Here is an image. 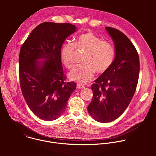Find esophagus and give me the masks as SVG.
<instances>
[{"instance_id": "obj_1", "label": "esophagus", "mask_w": 156, "mask_h": 156, "mask_svg": "<svg viewBox=\"0 0 156 156\" xmlns=\"http://www.w3.org/2000/svg\"><path fill=\"white\" fill-rule=\"evenodd\" d=\"M85 88V87L80 83H77V89H83Z\"/></svg>"}]
</instances>
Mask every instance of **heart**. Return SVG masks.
Here are the masks:
<instances>
[{"mask_svg":"<svg viewBox=\"0 0 156 156\" xmlns=\"http://www.w3.org/2000/svg\"><path fill=\"white\" fill-rule=\"evenodd\" d=\"M76 50L85 51L82 59L84 64L74 67L68 76L71 80L81 83L90 81L95 71L99 74L105 73L111 66L115 56L112 44L90 32L77 37L74 43H66L62 45L61 59L68 68L74 65Z\"/></svg>","mask_w":156,"mask_h":156,"instance_id":"1","label":"heart"}]
</instances>
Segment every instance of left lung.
Instances as JSON below:
<instances>
[{
	"label": "left lung",
	"mask_w": 156,
	"mask_h": 156,
	"mask_svg": "<svg viewBox=\"0 0 156 156\" xmlns=\"http://www.w3.org/2000/svg\"><path fill=\"white\" fill-rule=\"evenodd\" d=\"M115 44V58L110 68L91 85L93 92L88 111L100 122H109L120 116L136 91L140 69L139 55L129 38L122 32L106 27Z\"/></svg>",
	"instance_id": "1"
}]
</instances>
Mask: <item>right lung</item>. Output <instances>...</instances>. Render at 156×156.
<instances>
[{
    "label": "right lung",
    "mask_w": 156,
    "mask_h": 156,
    "mask_svg": "<svg viewBox=\"0 0 156 156\" xmlns=\"http://www.w3.org/2000/svg\"><path fill=\"white\" fill-rule=\"evenodd\" d=\"M76 30L70 23H43L21 47L19 72L23 95L30 109L43 120L62 115L76 88L75 82H65L60 55L64 42Z\"/></svg>",
    "instance_id": "add662e5"
}]
</instances>
